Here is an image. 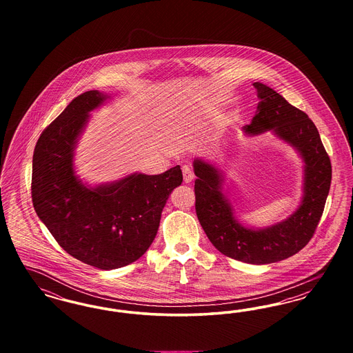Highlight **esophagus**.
Masks as SVG:
<instances>
[{
  "label": "esophagus",
  "instance_id": "esophagus-1",
  "mask_svg": "<svg viewBox=\"0 0 353 353\" xmlns=\"http://www.w3.org/2000/svg\"><path fill=\"white\" fill-rule=\"evenodd\" d=\"M183 176H184V183H186V184L192 183V181H193V179H194V173H193V170L189 168L188 165H184V167H183Z\"/></svg>",
  "mask_w": 353,
  "mask_h": 353
}]
</instances>
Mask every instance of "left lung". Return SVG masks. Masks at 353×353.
<instances>
[{"label": "left lung", "mask_w": 353, "mask_h": 353, "mask_svg": "<svg viewBox=\"0 0 353 353\" xmlns=\"http://www.w3.org/2000/svg\"><path fill=\"white\" fill-rule=\"evenodd\" d=\"M258 110L248 134L272 131L294 147L304 161L303 197L288 217L265 229L242 226L222 193L223 174L217 167L196 159L193 163L196 213L205 234L226 256L252 265H268L301 252L315 233L330 192L332 168L318 128L305 112L285 101L266 84L255 82Z\"/></svg>", "instance_id": "obj_1"}]
</instances>
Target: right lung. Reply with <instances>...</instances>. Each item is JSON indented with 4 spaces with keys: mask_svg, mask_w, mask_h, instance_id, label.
Instances as JSON below:
<instances>
[{
    "mask_svg": "<svg viewBox=\"0 0 353 353\" xmlns=\"http://www.w3.org/2000/svg\"><path fill=\"white\" fill-rule=\"evenodd\" d=\"M108 98L92 90L71 101L39 136L32 173L37 216L65 252L101 270L127 266L148 250L170 192L183 183L176 165L97 188L82 184L74 170V150L90 112Z\"/></svg>",
    "mask_w": 353,
    "mask_h": 353,
    "instance_id": "1",
    "label": "right lung"
}]
</instances>
